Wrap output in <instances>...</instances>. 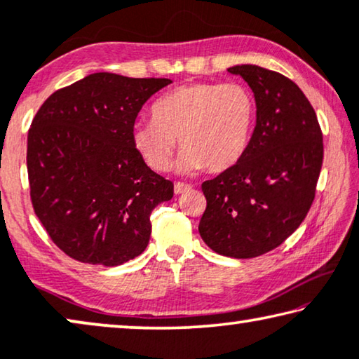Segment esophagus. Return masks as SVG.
Returning <instances> with one entry per match:
<instances>
[{"label": "esophagus", "mask_w": 359, "mask_h": 359, "mask_svg": "<svg viewBox=\"0 0 359 359\" xmlns=\"http://www.w3.org/2000/svg\"><path fill=\"white\" fill-rule=\"evenodd\" d=\"M190 189H191V185H189V184H182V182H175V184H174V194L175 195L184 194V191H189Z\"/></svg>", "instance_id": "obj_1"}]
</instances>
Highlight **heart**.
<instances>
[{"instance_id": "b5f03b06", "label": "heart", "mask_w": 359, "mask_h": 359, "mask_svg": "<svg viewBox=\"0 0 359 359\" xmlns=\"http://www.w3.org/2000/svg\"><path fill=\"white\" fill-rule=\"evenodd\" d=\"M151 114L132 128V145L149 169L168 170L179 140V172H222L247 151L256 104L242 83L196 82L161 96Z\"/></svg>"}]
</instances>
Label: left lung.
Listing matches in <instances>:
<instances>
[{
    "instance_id": "left-lung-1",
    "label": "left lung",
    "mask_w": 359,
    "mask_h": 359,
    "mask_svg": "<svg viewBox=\"0 0 359 359\" xmlns=\"http://www.w3.org/2000/svg\"><path fill=\"white\" fill-rule=\"evenodd\" d=\"M227 71L253 92L256 126L243 158L203 182L208 205L198 231L216 253L248 259L279 247L306 217L323 168V133L290 79L253 64Z\"/></svg>"
}]
</instances>
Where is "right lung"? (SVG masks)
Wrapping results in <instances>:
<instances>
[{
  "instance_id": "1",
  "label": "right lung",
  "mask_w": 359,
  "mask_h": 359,
  "mask_svg": "<svg viewBox=\"0 0 359 359\" xmlns=\"http://www.w3.org/2000/svg\"><path fill=\"white\" fill-rule=\"evenodd\" d=\"M172 83L95 72L57 90L27 138L35 214L71 258L119 266L145 251L149 216L174 184L142 161L132 128L142 106Z\"/></svg>"
}]
</instances>
